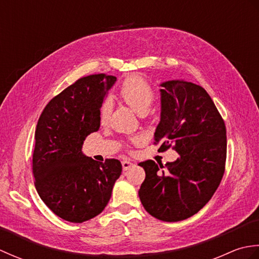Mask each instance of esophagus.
<instances>
[{
    "label": "esophagus",
    "instance_id": "obj_1",
    "mask_svg": "<svg viewBox=\"0 0 259 259\" xmlns=\"http://www.w3.org/2000/svg\"><path fill=\"white\" fill-rule=\"evenodd\" d=\"M121 163H122V169L123 170H128L129 168H131V167L134 166V163L131 162V161H129V160H123Z\"/></svg>",
    "mask_w": 259,
    "mask_h": 259
}]
</instances>
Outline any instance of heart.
<instances>
[{"instance_id":"heart-1","label":"heart","mask_w":259,"mask_h":259,"mask_svg":"<svg viewBox=\"0 0 259 259\" xmlns=\"http://www.w3.org/2000/svg\"><path fill=\"white\" fill-rule=\"evenodd\" d=\"M119 96L124 103L134 109L140 114L148 111L153 100H155V91L149 82L140 75H130L126 78L120 87ZM111 113V103L108 100L104 101L99 111L101 123H106Z\"/></svg>"}]
</instances>
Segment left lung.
Here are the masks:
<instances>
[{
    "mask_svg": "<svg viewBox=\"0 0 259 259\" xmlns=\"http://www.w3.org/2000/svg\"><path fill=\"white\" fill-rule=\"evenodd\" d=\"M161 119L155 142L160 151L170 147L178 159L139 163L146 178L139 189L141 203L151 216L180 222L194 216L211 199L225 172L226 125L202 87L183 80L161 84Z\"/></svg>",
    "mask_w": 259,
    "mask_h": 259,
    "instance_id": "obj_1",
    "label": "left lung"
}]
</instances>
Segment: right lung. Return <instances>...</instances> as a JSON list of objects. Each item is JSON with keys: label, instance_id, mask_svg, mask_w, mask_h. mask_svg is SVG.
I'll return each instance as SVG.
<instances>
[{"label": "right lung", "instance_id": "1", "mask_svg": "<svg viewBox=\"0 0 259 259\" xmlns=\"http://www.w3.org/2000/svg\"><path fill=\"white\" fill-rule=\"evenodd\" d=\"M117 78L91 74L52 98L35 129L32 170L43 202L60 218L83 223L106 208L122 166L117 159L93 160L81 151L88 136L100 128L99 111Z\"/></svg>", "mask_w": 259, "mask_h": 259}]
</instances>
